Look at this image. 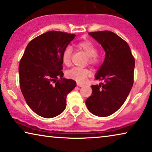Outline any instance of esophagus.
<instances>
[{
	"label": "esophagus",
	"mask_w": 152,
	"mask_h": 152,
	"mask_svg": "<svg viewBox=\"0 0 152 152\" xmlns=\"http://www.w3.org/2000/svg\"><path fill=\"white\" fill-rule=\"evenodd\" d=\"M77 86H79V87H83V83H77Z\"/></svg>",
	"instance_id": "34e87169"
}]
</instances>
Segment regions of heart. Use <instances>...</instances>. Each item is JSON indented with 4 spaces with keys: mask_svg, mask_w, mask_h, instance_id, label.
Masks as SVG:
<instances>
[{
    "mask_svg": "<svg viewBox=\"0 0 152 152\" xmlns=\"http://www.w3.org/2000/svg\"><path fill=\"white\" fill-rule=\"evenodd\" d=\"M76 48L87 56V62L90 64L95 66L99 64L101 60V56L99 53H97L96 45L92 41L89 40L80 41L76 44ZM71 53L72 50L69 47L65 48L62 53V62L66 66H69L71 64ZM90 74L91 72L88 69L78 67H73L66 72L68 77L78 82H83L90 75Z\"/></svg>",
    "mask_w": 152,
    "mask_h": 152,
    "instance_id": "1",
    "label": "heart"
}]
</instances>
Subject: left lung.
I'll use <instances>...</instances> for the list:
<instances>
[{"label":"left lung","mask_w":152,"mask_h":152,"mask_svg":"<svg viewBox=\"0 0 152 152\" xmlns=\"http://www.w3.org/2000/svg\"><path fill=\"white\" fill-rule=\"evenodd\" d=\"M105 51V58L92 86V95L86 100L88 109L99 117L109 116L118 110L126 100L134 83V58L128 44L113 32H91Z\"/></svg>","instance_id":"1"}]
</instances>
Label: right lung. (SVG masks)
<instances>
[{"label":"right lung","instance_id":"1","mask_svg":"<svg viewBox=\"0 0 152 152\" xmlns=\"http://www.w3.org/2000/svg\"><path fill=\"white\" fill-rule=\"evenodd\" d=\"M76 35L47 32L28 44L19 64L20 86L28 105L37 115L52 118L66 108V96L76 86L63 77L62 56Z\"/></svg>","mask_w":152,"mask_h":152}]
</instances>
